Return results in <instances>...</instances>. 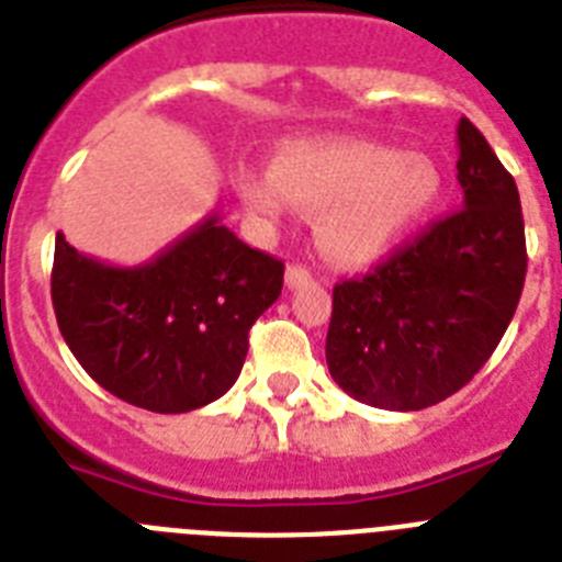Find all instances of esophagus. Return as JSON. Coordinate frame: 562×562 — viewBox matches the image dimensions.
I'll use <instances>...</instances> for the list:
<instances>
[{
  "mask_svg": "<svg viewBox=\"0 0 562 562\" xmlns=\"http://www.w3.org/2000/svg\"><path fill=\"white\" fill-rule=\"evenodd\" d=\"M310 281H313V272L306 270V267H301V263H290L286 267V286L290 290H299V286L310 284Z\"/></svg>",
  "mask_w": 562,
  "mask_h": 562,
  "instance_id": "1",
  "label": "esophagus"
}]
</instances>
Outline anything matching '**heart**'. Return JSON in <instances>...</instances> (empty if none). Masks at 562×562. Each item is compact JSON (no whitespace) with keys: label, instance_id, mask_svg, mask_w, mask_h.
I'll list each match as a JSON object with an SVG mask.
<instances>
[{"label":"heart","instance_id":"obj_1","mask_svg":"<svg viewBox=\"0 0 562 562\" xmlns=\"http://www.w3.org/2000/svg\"><path fill=\"white\" fill-rule=\"evenodd\" d=\"M233 187L263 227H276L290 204L315 215V241L329 261L367 267L429 218L443 193V172L426 153L390 144L299 138L278 147L270 172L238 167Z\"/></svg>","mask_w":562,"mask_h":562}]
</instances>
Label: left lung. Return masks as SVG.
Masks as SVG:
<instances>
[{"label":"left lung","instance_id":"obj_1","mask_svg":"<svg viewBox=\"0 0 562 562\" xmlns=\"http://www.w3.org/2000/svg\"><path fill=\"white\" fill-rule=\"evenodd\" d=\"M458 150L460 210L333 290L327 367L361 404H440L472 381L515 318L526 281L517 184L469 119Z\"/></svg>","mask_w":562,"mask_h":562}]
</instances>
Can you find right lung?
Segmentation results:
<instances>
[{
    "label": "right lung",
    "instance_id": "add662e5",
    "mask_svg": "<svg viewBox=\"0 0 562 562\" xmlns=\"http://www.w3.org/2000/svg\"><path fill=\"white\" fill-rule=\"evenodd\" d=\"M284 286V261L207 215L153 261L113 267L56 233L50 295L61 338L110 395L158 415L213 404L238 378L249 329Z\"/></svg>",
    "mask_w": 562,
    "mask_h": 562
}]
</instances>
